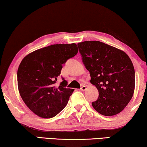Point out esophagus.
Listing matches in <instances>:
<instances>
[{
    "mask_svg": "<svg viewBox=\"0 0 147 147\" xmlns=\"http://www.w3.org/2000/svg\"><path fill=\"white\" fill-rule=\"evenodd\" d=\"M86 89V86H83L82 87V88H80V91H85Z\"/></svg>",
    "mask_w": 147,
    "mask_h": 147,
    "instance_id": "esophagus-1",
    "label": "esophagus"
}]
</instances>
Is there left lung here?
I'll return each instance as SVG.
<instances>
[{
  "mask_svg": "<svg viewBox=\"0 0 147 147\" xmlns=\"http://www.w3.org/2000/svg\"><path fill=\"white\" fill-rule=\"evenodd\" d=\"M78 47L90 73V82L98 91V98L92 102L93 108L105 116L121 112L135 89V71L130 58L124 51L100 41L81 42Z\"/></svg>",
  "mask_w": 147,
  "mask_h": 147,
  "instance_id": "8db88e82",
  "label": "left lung"
}]
</instances>
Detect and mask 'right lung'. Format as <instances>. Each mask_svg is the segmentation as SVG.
I'll return each instance as SVG.
<instances>
[{
	"mask_svg": "<svg viewBox=\"0 0 147 147\" xmlns=\"http://www.w3.org/2000/svg\"><path fill=\"white\" fill-rule=\"evenodd\" d=\"M76 44H56L36 50L22 59L17 70V85L22 99L36 115L44 119L56 116L67 104L74 91L57 78L63 65L78 53Z\"/></svg>",
	"mask_w": 147,
	"mask_h": 147,
	"instance_id": "obj_1",
	"label": "right lung"
}]
</instances>
